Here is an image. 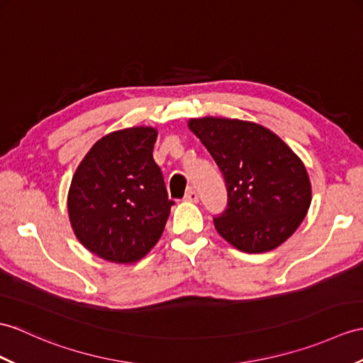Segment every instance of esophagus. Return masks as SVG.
<instances>
[{"label": "esophagus", "instance_id": "esophagus-1", "mask_svg": "<svg viewBox=\"0 0 363 363\" xmlns=\"http://www.w3.org/2000/svg\"><path fill=\"white\" fill-rule=\"evenodd\" d=\"M184 199H185V201H189V202H198V201H199L198 191H196L195 189H189V190H187V193H185Z\"/></svg>", "mask_w": 363, "mask_h": 363}]
</instances>
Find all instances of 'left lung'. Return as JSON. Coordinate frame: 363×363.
<instances>
[{
    "mask_svg": "<svg viewBox=\"0 0 363 363\" xmlns=\"http://www.w3.org/2000/svg\"><path fill=\"white\" fill-rule=\"evenodd\" d=\"M189 126L225 181L227 207L213 218L218 233L247 254L280 246L311 204L309 176L298 156L254 122L204 117Z\"/></svg>",
    "mask_w": 363,
    "mask_h": 363,
    "instance_id": "8db88e82",
    "label": "left lung"
}]
</instances>
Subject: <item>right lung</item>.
Segmentation results:
<instances>
[{
	"mask_svg": "<svg viewBox=\"0 0 363 363\" xmlns=\"http://www.w3.org/2000/svg\"><path fill=\"white\" fill-rule=\"evenodd\" d=\"M156 136L148 126L109 133L75 170L67 193L71 225L100 258L133 263L161 238L174 201L153 159Z\"/></svg>",
	"mask_w": 363,
	"mask_h": 363,
	"instance_id": "obj_1",
	"label": "right lung"
}]
</instances>
